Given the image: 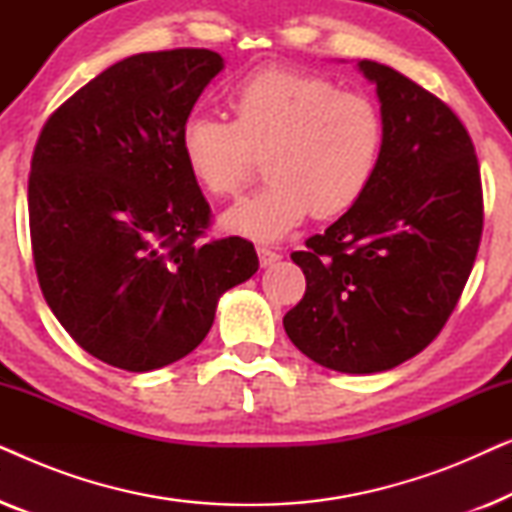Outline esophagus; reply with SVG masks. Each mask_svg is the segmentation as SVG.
<instances>
[{
	"label": "esophagus",
	"instance_id": "34e87169",
	"mask_svg": "<svg viewBox=\"0 0 512 512\" xmlns=\"http://www.w3.org/2000/svg\"><path fill=\"white\" fill-rule=\"evenodd\" d=\"M256 251H258V261H261V268H268V265L277 263L279 258H282V256L277 254V251H272L268 247H258Z\"/></svg>",
	"mask_w": 512,
	"mask_h": 512
}]
</instances>
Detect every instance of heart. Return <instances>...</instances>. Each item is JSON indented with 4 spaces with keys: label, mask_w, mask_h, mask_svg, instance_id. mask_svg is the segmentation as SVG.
Listing matches in <instances>:
<instances>
[{
    "label": "heart",
    "mask_w": 512,
    "mask_h": 512,
    "mask_svg": "<svg viewBox=\"0 0 512 512\" xmlns=\"http://www.w3.org/2000/svg\"><path fill=\"white\" fill-rule=\"evenodd\" d=\"M228 104L235 121L193 109L179 128L186 170L214 198L240 191L265 153L270 181L221 216L228 233L277 242L312 212H349L373 186L387 128L370 97L326 76L265 67L237 81Z\"/></svg>",
    "instance_id": "obj_1"
}]
</instances>
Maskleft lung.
Returning <instances> with one entry per match:
<instances>
[{"label":"left lung","mask_w":512,"mask_h":512,"mask_svg":"<svg viewBox=\"0 0 512 512\" xmlns=\"http://www.w3.org/2000/svg\"><path fill=\"white\" fill-rule=\"evenodd\" d=\"M384 153L368 193L326 233L293 251L307 289L284 331L338 373L396 368L431 345L459 303L482 235V184L457 114L373 60Z\"/></svg>","instance_id":"8db88e82"}]
</instances>
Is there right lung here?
<instances>
[{"label": "right lung", "mask_w": 512, "mask_h": 512, "mask_svg": "<svg viewBox=\"0 0 512 512\" xmlns=\"http://www.w3.org/2000/svg\"><path fill=\"white\" fill-rule=\"evenodd\" d=\"M223 69L207 48L130 55L48 118L32 153V256L79 347L130 373L191 354L219 298L258 270L242 237L200 242L209 209L179 128Z\"/></svg>", "instance_id": "1"}]
</instances>
